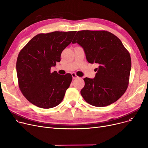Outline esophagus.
I'll list each match as a JSON object with an SVG mask.
<instances>
[{"label": "esophagus", "mask_w": 148, "mask_h": 148, "mask_svg": "<svg viewBox=\"0 0 148 148\" xmlns=\"http://www.w3.org/2000/svg\"><path fill=\"white\" fill-rule=\"evenodd\" d=\"M72 77H73V79H76V78H78V77H79L78 76H77V75H76V74L74 73H72Z\"/></svg>", "instance_id": "obj_1"}]
</instances>
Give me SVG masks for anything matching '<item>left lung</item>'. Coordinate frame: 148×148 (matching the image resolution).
<instances>
[{"label": "left lung", "mask_w": 148, "mask_h": 148, "mask_svg": "<svg viewBox=\"0 0 148 148\" xmlns=\"http://www.w3.org/2000/svg\"><path fill=\"white\" fill-rule=\"evenodd\" d=\"M84 49L86 59L97 64L94 79L84 78L81 95L89 104L105 107L116 102L127 89L131 60L119 39L106 30H80L72 43Z\"/></svg>", "instance_id": "8db88e82"}]
</instances>
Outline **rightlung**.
<instances>
[{"mask_svg":"<svg viewBox=\"0 0 148 148\" xmlns=\"http://www.w3.org/2000/svg\"><path fill=\"white\" fill-rule=\"evenodd\" d=\"M76 31L40 34L20 51L16 68L22 94L34 105L50 108L63 100L71 83V74L51 73V66L60 61L61 53L71 42Z\"/></svg>","mask_w":148,"mask_h":148,"instance_id":"add662e5","label":"right lung"}]
</instances>
